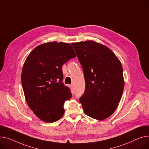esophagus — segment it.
I'll return each instance as SVG.
<instances>
[{
  "label": "esophagus",
  "instance_id": "esophagus-1",
  "mask_svg": "<svg viewBox=\"0 0 149 149\" xmlns=\"http://www.w3.org/2000/svg\"><path fill=\"white\" fill-rule=\"evenodd\" d=\"M71 87L72 88H73V85H72V84H71Z\"/></svg>",
  "mask_w": 149,
  "mask_h": 149
}]
</instances>
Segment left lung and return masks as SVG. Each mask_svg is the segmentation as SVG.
Returning a JSON list of instances; mask_svg holds the SVG:
<instances>
[{
	"label": "left lung",
	"mask_w": 149,
	"mask_h": 149,
	"mask_svg": "<svg viewBox=\"0 0 149 149\" xmlns=\"http://www.w3.org/2000/svg\"><path fill=\"white\" fill-rule=\"evenodd\" d=\"M82 66L85 91L79 99L84 113L102 120L111 116L124 88L122 64L107 47L93 41L72 44Z\"/></svg>",
	"instance_id": "1"
}]
</instances>
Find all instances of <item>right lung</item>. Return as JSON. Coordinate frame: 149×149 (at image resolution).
<instances>
[{
    "instance_id": "obj_1",
    "label": "right lung",
    "mask_w": 149,
    "mask_h": 149,
    "mask_svg": "<svg viewBox=\"0 0 149 149\" xmlns=\"http://www.w3.org/2000/svg\"><path fill=\"white\" fill-rule=\"evenodd\" d=\"M71 44L50 42L37 46L27 57L22 72V84L29 108L47 123L63 116V105L72 96L63 83L62 66L75 57Z\"/></svg>"
}]
</instances>
